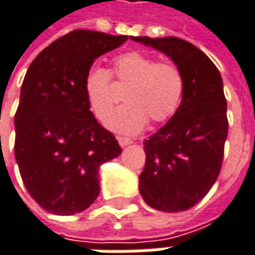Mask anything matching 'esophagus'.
Wrapping results in <instances>:
<instances>
[{"mask_svg": "<svg viewBox=\"0 0 255 255\" xmlns=\"http://www.w3.org/2000/svg\"><path fill=\"white\" fill-rule=\"evenodd\" d=\"M117 140H119V143L122 147L127 145H131L132 143V139H129V138H126V136H117Z\"/></svg>", "mask_w": 255, "mask_h": 255, "instance_id": "obj_1", "label": "esophagus"}]
</instances>
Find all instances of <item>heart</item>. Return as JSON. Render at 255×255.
Segmentation results:
<instances>
[{"mask_svg": "<svg viewBox=\"0 0 255 255\" xmlns=\"http://www.w3.org/2000/svg\"><path fill=\"white\" fill-rule=\"evenodd\" d=\"M124 91L126 105L108 120V127L122 133H136L153 124L172 119L182 103L185 78L181 69L170 62H157L153 56L132 51L112 62L110 70L91 67L84 78V92L91 110L99 120H106Z\"/></svg>", "mask_w": 255, "mask_h": 255, "instance_id": "heart-1", "label": "heart"}]
</instances>
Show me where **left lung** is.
I'll use <instances>...</instances> for the list:
<instances>
[{
  "instance_id": "8db88e82",
  "label": "left lung",
  "mask_w": 255,
  "mask_h": 255,
  "mask_svg": "<svg viewBox=\"0 0 255 255\" xmlns=\"http://www.w3.org/2000/svg\"><path fill=\"white\" fill-rule=\"evenodd\" d=\"M170 56L185 78L182 103L165 126L143 142L140 195L150 207L178 213L207 195L220 175L228 136L227 99L217 66L178 37H131Z\"/></svg>"
}]
</instances>
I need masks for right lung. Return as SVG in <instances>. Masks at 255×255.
I'll return each mask as SVG.
<instances>
[{
	"label": "right lung",
	"mask_w": 255,
	"mask_h": 255,
	"mask_svg": "<svg viewBox=\"0 0 255 255\" xmlns=\"http://www.w3.org/2000/svg\"><path fill=\"white\" fill-rule=\"evenodd\" d=\"M127 35L73 30L42 49L28 67L15 115V158L26 189L48 213L73 215L99 195L98 171L122 147L85 98L84 78Z\"/></svg>",
	"instance_id": "add662e5"
}]
</instances>
